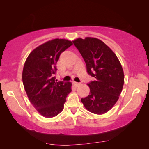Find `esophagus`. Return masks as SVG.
I'll return each instance as SVG.
<instances>
[{"label": "esophagus", "instance_id": "obj_1", "mask_svg": "<svg viewBox=\"0 0 149 149\" xmlns=\"http://www.w3.org/2000/svg\"><path fill=\"white\" fill-rule=\"evenodd\" d=\"M80 83H77V82H74V85H75V87H78V86H79V85H80Z\"/></svg>", "mask_w": 149, "mask_h": 149}]
</instances>
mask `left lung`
I'll list each match as a JSON object with an SVG mask.
<instances>
[{"label": "left lung", "instance_id": "8db88e82", "mask_svg": "<svg viewBox=\"0 0 149 149\" xmlns=\"http://www.w3.org/2000/svg\"><path fill=\"white\" fill-rule=\"evenodd\" d=\"M73 42L85 60L87 73L95 78L87 84L89 95L81 102L93 114H104L118 101L122 91L124 74L122 65L114 52L99 39L79 38Z\"/></svg>", "mask_w": 149, "mask_h": 149}]
</instances>
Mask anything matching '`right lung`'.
Returning a JSON list of instances; mask_svg holds the SVG:
<instances>
[{
  "instance_id": "1",
  "label": "right lung",
  "mask_w": 149,
  "mask_h": 149,
  "mask_svg": "<svg viewBox=\"0 0 149 149\" xmlns=\"http://www.w3.org/2000/svg\"><path fill=\"white\" fill-rule=\"evenodd\" d=\"M73 45L66 39H55L37 47L25 62L22 81L29 101L45 118L62 112L68 95L72 91L70 82H57L54 74L56 63L62 52Z\"/></svg>"
}]
</instances>
